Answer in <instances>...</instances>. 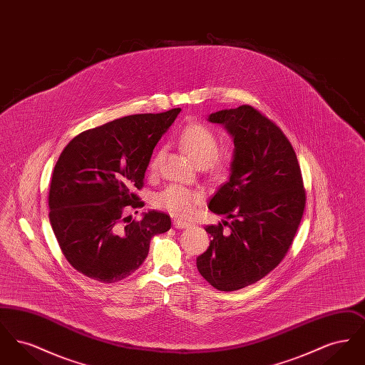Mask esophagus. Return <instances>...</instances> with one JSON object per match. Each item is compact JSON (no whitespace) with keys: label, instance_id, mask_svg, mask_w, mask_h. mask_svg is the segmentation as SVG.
Masks as SVG:
<instances>
[{"label":"esophagus","instance_id":"1","mask_svg":"<svg viewBox=\"0 0 365 365\" xmlns=\"http://www.w3.org/2000/svg\"><path fill=\"white\" fill-rule=\"evenodd\" d=\"M174 227L175 228H189V227H191V223L179 220V219H175Z\"/></svg>","mask_w":365,"mask_h":365}]
</instances>
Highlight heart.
I'll list each match as a JSON object with an SVG mask.
<instances>
[{"label": "heart", "mask_w": 365, "mask_h": 365, "mask_svg": "<svg viewBox=\"0 0 365 365\" xmlns=\"http://www.w3.org/2000/svg\"><path fill=\"white\" fill-rule=\"evenodd\" d=\"M179 145L198 167H207L210 175L219 178L226 173L230 156L217 153V135L202 124H190L179 135ZM164 152L158 150L150 161V170L156 171ZM204 200V192L173 185L160 191L155 198L157 208L167 210L180 219H187Z\"/></svg>", "instance_id": "heart-1"}]
</instances>
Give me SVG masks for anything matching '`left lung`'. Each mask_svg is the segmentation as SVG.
Listing matches in <instances>:
<instances>
[{
	"label": "left lung",
	"instance_id": "8db88e82",
	"mask_svg": "<svg viewBox=\"0 0 365 365\" xmlns=\"http://www.w3.org/2000/svg\"><path fill=\"white\" fill-rule=\"evenodd\" d=\"M208 120L225 125L235 149L230 179L208 205L230 222L205 227L212 240L197 268L215 289L235 292L283 260L307 197L294 149L275 123L250 105L210 113Z\"/></svg>",
	"mask_w": 365,
	"mask_h": 365
}]
</instances>
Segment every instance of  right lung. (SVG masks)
<instances>
[{
	"mask_svg": "<svg viewBox=\"0 0 365 365\" xmlns=\"http://www.w3.org/2000/svg\"><path fill=\"white\" fill-rule=\"evenodd\" d=\"M179 112L131 115L87 130L58 157L49 220L63 255L87 278L115 283L130 277L148 257L150 240L171 228L164 212L128 220L125 210L143 207L134 190L142 189L153 149Z\"/></svg>",
	"mask_w": 365,
	"mask_h": 365,
	"instance_id": "1",
	"label": "right lung"
}]
</instances>
